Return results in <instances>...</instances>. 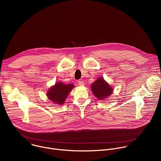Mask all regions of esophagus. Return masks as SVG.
I'll return each mask as SVG.
<instances>
[{
	"label": "esophagus",
	"mask_w": 161,
	"mask_h": 161,
	"mask_svg": "<svg viewBox=\"0 0 161 161\" xmlns=\"http://www.w3.org/2000/svg\"><path fill=\"white\" fill-rule=\"evenodd\" d=\"M78 85H79L80 86H82V85H84V81H82V80H80V81H78Z\"/></svg>",
	"instance_id": "obj_1"
}]
</instances>
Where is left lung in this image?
<instances>
[{
  "label": "left lung",
  "instance_id": "8db88e82",
  "mask_svg": "<svg viewBox=\"0 0 161 161\" xmlns=\"http://www.w3.org/2000/svg\"><path fill=\"white\" fill-rule=\"evenodd\" d=\"M91 88L95 96L101 100L110 96L113 92V88L103 78H99L97 81L92 84Z\"/></svg>",
  "mask_w": 161,
  "mask_h": 161
}]
</instances>
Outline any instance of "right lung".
Returning <instances> with one entry per match:
<instances>
[{"instance_id":"1","label":"right lung","mask_w":161,"mask_h":161,"mask_svg":"<svg viewBox=\"0 0 161 161\" xmlns=\"http://www.w3.org/2000/svg\"><path fill=\"white\" fill-rule=\"evenodd\" d=\"M73 88H74L73 84L65 85L63 83L58 82L48 90L47 96L49 99L53 103L62 104Z\"/></svg>"}]
</instances>
